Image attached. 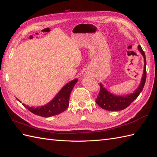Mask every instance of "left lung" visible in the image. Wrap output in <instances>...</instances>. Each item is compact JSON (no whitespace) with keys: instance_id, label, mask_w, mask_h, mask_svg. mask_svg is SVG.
<instances>
[{"instance_id":"8db88e82","label":"left lung","mask_w":157,"mask_h":157,"mask_svg":"<svg viewBox=\"0 0 157 157\" xmlns=\"http://www.w3.org/2000/svg\"><path fill=\"white\" fill-rule=\"evenodd\" d=\"M138 49L142 54V56L144 58V71L143 75H142L141 81L138 87L135 90L134 93L129 94L127 95H116L104 87L103 85L100 83V91L99 95L97 96L96 99V103L97 105L100 106L103 109L107 111H120L126 109L137 98L138 95H140L141 91L143 89L144 84L147 78V71H146V65H147V61H146V56L144 52L142 50L140 46H138Z\"/></svg>"}]
</instances>
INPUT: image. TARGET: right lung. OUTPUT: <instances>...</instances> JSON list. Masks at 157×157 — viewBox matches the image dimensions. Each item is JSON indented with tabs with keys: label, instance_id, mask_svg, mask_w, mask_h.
I'll use <instances>...</instances> for the list:
<instances>
[{
	"label": "right lung",
	"instance_id": "right-lung-1",
	"mask_svg": "<svg viewBox=\"0 0 157 157\" xmlns=\"http://www.w3.org/2000/svg\"><path fill=\"white\" fill-rule=\"evenodd\" d=\"M78 81V78L72 80L71 82L64 85L59 91L57 95L51 101L45 105L39 107H29L23 103L22 105L25 107L31 113L44 117H49L53 116L60 114L67 109L69 105L70 95L74 86ZM20 103H21L20 101Z\"/></svg>",
	"mask_w": 157,
	"mask_h": 157
}]
</instances>
